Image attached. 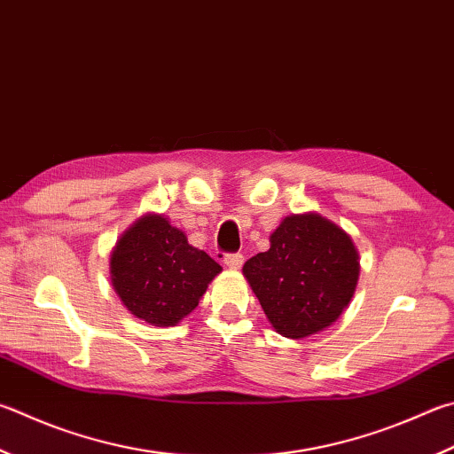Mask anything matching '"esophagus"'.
<instances>
[{
	"mask_svg": "<svg viewBox=\"0 0 454 454\" xmlns=\"http://www.w3.org/2000/svg\"><path fill=\"white\" fill-rule=\"evenodd\" d=\"M224 263L228 268L238 270L244 263V255L242 254H226L224 255Z\"/></svg>",
	"mask_w": 454,
	"mask_h": 454,
	"instance_id": "1",
	"label": "esophagus"
}]
</instances>
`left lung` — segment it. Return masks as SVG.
<instances>
[{
    "instance_id": "left-lung-1",
    "label": "left lung",
    "mask_w": 454,
    "mask_h": 454,
    "mask_svg": "<svg viewBox=\"0 0 454 454\" xmlns=\"http://www.w3.org/2000/svg\"><path fill=\"white\" fill-rule=\"evenodd\" d=\"M242 271L271 327L301 340L332 325L349 306L359 254L332 220L292 214L270 236V250L255 254Z\"/></svg>"
}]
</instances>
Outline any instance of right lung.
<instances>
[{"label":"right lung","mask_w":454,"mask_h":454,"mask_svg":"<svg viewBox=\"0 0 454 454\" xmlns=\"http://www.w3.org/2000/svg\"><path fill=\"white\" fill-rule=\"evenodd\" d=\"M220 271V263L188 244L162 214L138 218L111 254V282L122 306L156 327L186 317Z\"/></svg>","instance_id":"obj_1"}]
</instances>
